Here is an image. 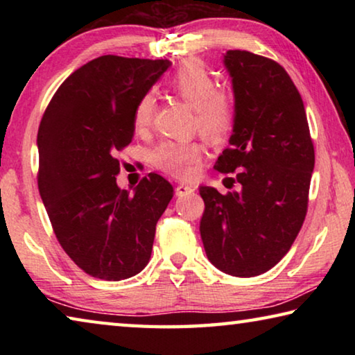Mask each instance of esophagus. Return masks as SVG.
<instances>
[{"mask_svg": "<svg viewBox=\"0 0 355 355\" xmlns=\"http://www.w3.org/2000/svg\"><path fill=\"white\" fill-rule=\"evenodd\" d=\"M191 192H194V189H192L191 186H188V184H178L177 188H175V194H177L178 197L188 196V194H191Z\"/></svg>", "mask_w": 355, "mask_h": 355, "instance_id": "esophagus-1", "label": "esophagus"}]
</instances>
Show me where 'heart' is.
I'll use <instances>...</instances> for the list:
<instances>
[{
	"mask_svg": "<svg viewBox=\"0 0 355 355\" xmlns=\"http://www.w3.org/2000/svg\"><path fill=\"white\" fill-rule=\"evenodd\" d=\"M171 91L194 111L200 133L209 141H220L232 128L235 105L230 95L216 89L211 73L200 62L188 61L173 71L167 81ZM155 97L144 94L137 101L133 122L136 130H146L153 119ZM202 146L197 141H163L153 150V164L172 177L191 178L199 171Z\"/></svg>",
	"mask_w": 355,
	"mask_h": 355,
	"instance_id": "b5f03b06",
	"label": "heart"
}]
</instances>
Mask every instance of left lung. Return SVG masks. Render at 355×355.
I'll use <instances>...</instances> for the list:
<instances>
[{
    "label": "left lung",
    "instance_id": "obj_1",
    "mask_svg": "<svg viewBox=\"0 0 355 355\" xmlns=\"http://www.w3.org/2000/svg\"><path fill=\"white\" fill-rule=\"evenodd\" d=\"M235 119L230 147L214 164L236 172L239 191L200 186L205 211L200 236L208 260L222 272L254 277L290 250L309 205L315 148L305 107L290 75L272 59L228 50Z\"/></svg>",
    "mask_w": 355,
    "mask_h": 355
}]
</instances>
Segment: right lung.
Segmentation results:
<instances>
[{"label":"right lung","instance_id":"add662e5","mask_svg":"<svg viewBox=\"0 0 355 355\" xmlns=\"http://www.w3.org/2000/svg\"><path fill=\"white\" fill-rule=\"evenodd\" d=\"M169 65L167 59H92L59 86L42 117V202L65 254L92 277L117 282L139 274L173 197L158 173L144 177L133 194L116 180V155L133 139L137 101Z\"/></svg>","mask_w":355,"mask_h":355}]
</instances>
